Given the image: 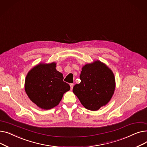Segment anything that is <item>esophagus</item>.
Masks as SVG:
<instances>
[{
    "instance_id": "1",
    "label": "esophagus",
    "mask_w": 147,
    "mask_h": 147,
    "mask_svg": "<svg viewBox=\"0 0 147 147\" xmlns=\"http://www.w3.org/2000/svg\"><path fill=\"white\" fill-rule=\"evenodd\" d=\"M69 86H70V88H71V90L73 89V86H74V84L73 83H71L70 84H69Z\"/></svg>"
}]
</instances>
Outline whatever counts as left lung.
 <instances>
[{
  "label": "left lung",
  "instance_id": "1",
  "mask_svg": "<svg viewBox=\"0 0 147 147\" xmlns=\"http://www.w3.org/2000/svg\"><path fill=\"white\" fill-rule=\"evenodd\" d=\"M80 79V83L75 84L73 92L84 108L97 111L110 101L115 80L113 72L105 64L96 60L83 65Z\"/></svg>",
  "mask_w": 147,
  "mask_h": 147
}]
</instances>
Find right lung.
<instances>
[{"instance_id": "1", "label": "right lung", "mask_w": 147, "mask_h": 147, "mask_svg": "<svg viewBox=\"0 0 147 147\" xmlns=\"http://www.w3.org/2000/svg\"><path fill=\"white\" fill-rule=\"evenodd\" d=\"M57 63H39L28 72L25 79V91L38 107L49 110L61 101L64 94L70 89L63 81V74L56 69Z\"/></svg>"}]
</instances>
